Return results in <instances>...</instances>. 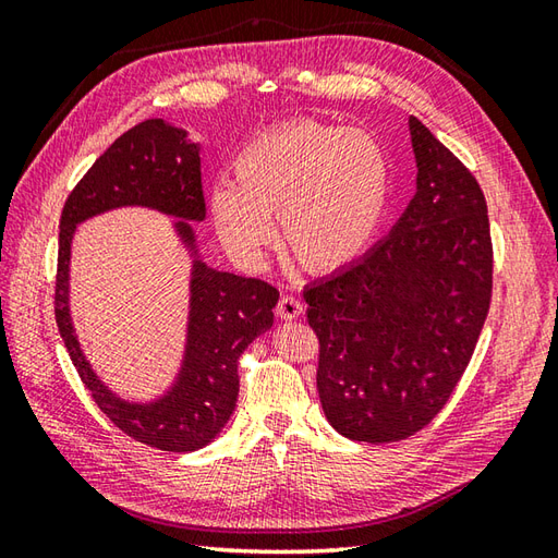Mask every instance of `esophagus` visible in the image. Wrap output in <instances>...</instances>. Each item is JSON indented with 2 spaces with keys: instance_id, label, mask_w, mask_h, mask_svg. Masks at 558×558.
Instances as JSON below:
<instances>
[{
  "instance_id": "34e87169",
  "label": "esophagus",
  "mask_w": 558,
  "mask_h": 558,
  "mask_svg": "<svg viewBox=\"0 0 558 558\" xmlns=\"http://www.w3.org/2000/svg\"><path fill=\"white\" fill-rule=\"evenodd\" d=\"M276 314L282 318V322H292V318H300L304 314V306L298 298H292V294H282L276 306Z\"/></svg>"
}]
</instances>
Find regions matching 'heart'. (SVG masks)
I'll return each instance as SVG.
<instances>
[{
  "label": "heart",
  "mask_w": 558,
  "mask_h": 558,
  "mask_svg": "<svg viewBox=\"0 0 558 558\" xmlns=\"http://www.w3.org/2000/svg\"><path fill=\"white\" fill-rule=\"evenodd\" d=\"M230 174L232 184L208 192V216L242 264H258L280 218L282 242L306 270L348 268L376 240L390 201V162L378 138L316 120L256 134Z\"/></svg>",
  "instance_id": "heart-1"
}]
</instances>
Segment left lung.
I'll return each instance as SVG.
<instances>
[{
    "instance_id": "8db88e82",
    "label": "left lung",
    "mask_w": 558,
    "mask_h": 558,
    "mask_svg": "<svg viewBox=\"0 0 558 558\" xmlns=\"http://www.w3.org/2000/svg\"><path fill=\"white\" fill-rule=\"evenodd\" d=\"M417 192L386 240L304 290L330 426L388 444L429 424L468 369L492 302L487 201L472 172L410 117Z\"/></svg>"
}]
</instances>
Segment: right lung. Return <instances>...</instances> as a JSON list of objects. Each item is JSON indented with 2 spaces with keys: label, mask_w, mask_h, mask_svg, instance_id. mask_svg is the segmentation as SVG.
Masks as SVG:
<instances>
[{
  "label": "right lung",
  "mask_w": 558,
  "mask_h": 558,
  "mask_svg": "<svg viewBox=\"0 0 558 558\" xmlns=\"http://www.w3.org/2000/svg\"><path fill=\"white\" fill-rule=\"evenodd\" d=\"M201 144L186 129L146 120L129 129L93 162L69 194L59 220L54 316L69 357L98 408L114 426L150 448L189 453L208 446L230 422L240 376L236 360L272 326L278 290L258 278L210 268L198 254L192 222L206 218ZM117 207H150L174 217L175 233L193 256L185 354L173 384L150 401L117 397L82 352L68 304L70 242L75 228Z\"/></svg>",
  "instance_id": "right-lung-1"
}]
</instances>
